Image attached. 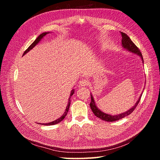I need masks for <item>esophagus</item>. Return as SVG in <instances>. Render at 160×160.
Here are the masks:
<instances>
[{"instance_id": "1", "label": "esophagus", "mask_w": 160, "mask_h": 160, "mask_svg": "<svg viewBox=\"0 0 160 160\" xmlns=\"http://www.w3.org/2000/svg\"><path fill=\"white\" fill-rule=\"evenodd\" d=\"M88 81L86 80L85 79H82L79 81V85L82 87H85V86H87L88 85Z\"/></svg>"}]
</instances>
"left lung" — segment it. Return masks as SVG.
Returning a JSON list of instances; mask_svg holds the SVG:
<instances>
[{"instance_id":"1","label":"left lung","mask_w":160,"mask_h":160,"mask_svg":"<svg viewBox=\"0 0 160 160\" xmlns=\"http://www.w3.org/2000/svg\"><path fill=\"white\" fill-rule=\"evenodd\" d=\"M121 35H122V47H123V49H126L127 51H128L131 52L135 53V54L139 55L140 57H141L142 61L143 63V57L142 55V52H140L138 47L134 44L133 41L131 40V38L126 35V34L122 32H121ZM142 95V94H141V95L139 96V98L136 102V103H135L134 105V106H133L132 108L129 109L127 111H125V112L120 113L119 115H110V114L105 113L103 112L102 111H101L98 107H97V105H96L95 102L94 101V99H93V97L92 96L91 93L90 107H91L92 111H93V113H94V115L96 116L97 118H99L105 121V122H115V121H118L119 119L124 118L125 117H126V116L132 113L134 111V109H135V108L137 107V105H138L140 99H141Z\"/></svg>"}]
</instances>
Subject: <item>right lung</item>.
<instances>
[{
    "mask_svg": "<svg viewBox=\"0 0 160 160\" xmlns=\"http://www.w3.org/2000/svg\"><path fill=\"white\" fill-rule=\"evenodd\" d=\"M48 33H49V32H42V34H41V35L36 38L35 41H34V42L32 43V44H31L29 47H28V49H27L25 52H24L22 56L25 55L27 52H28V51H31L32 49H33V47H35L38 44V43L40 42V41L42 39V38L43 37H44L47 35V34H48ZM74 93H75V90H74V89H72L71 91L70 97H69V99H68V104H67V106L66 107L65 111L64 112V113L61 115V117H60L59 119H56V120H55V121H53V122H52L47 123H40V124H41V125H55V124H57V123H59V122H61V121L63 120L64 118H65V116L67 115V112H68L69 107H70V104H71V96H72V95H73Z\"/></svg>",
    "mask_w": 160,
    "mask_h": 160,
    "instance_id": "1",
    "label": "right lung"
}]
</instances>
